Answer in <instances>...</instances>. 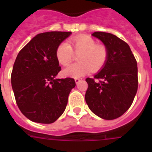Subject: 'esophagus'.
<instances>
[{
    "instance_id": "obj_1",
    "label": "esophagus",
    "mask_w": 152,
    "mask_h": 152,
    "mask_svg": "<svg viewBox=\"0 0 152 152\" xmlns=\"http://www.w3.org/2000/svg\"><path fill=\"white\" fill-rule=\"evenodd\" d=\"M75 83H76V84H79V83L80 82V81H81V80H82V79L81 78H75Z\"/></svg>"
}]
</instances>
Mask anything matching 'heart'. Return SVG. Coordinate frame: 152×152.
<instances>
[{"mask_svg": "<svg viewBox=\"0 0 152 152\" xmlns=\"http://www.w3.org/2000/svg\"><path fill=\"white\" fill-rule=\"evenodd\" d=\"M69 43L62 42L58 45L56 56L58 61L66 66L73 59L75 54L78 55L79 62L71 64L63 70L62 74L65 77L78 78L92 72H97L104 67L109 57L107 46L96 44L92 37L86 35L76 36L70 40ZM73 49L72 50V49Z\"/></svg>", "mask_w": 152, "mask_h": 152, "instance_id": "1", "label": "heart"}]
</instances>
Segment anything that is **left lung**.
<instances>
[{
	"instance_id": "obj_1",
	"label": "left lung",
	"mask_w": 152,
	"mask_h": 152,
	"mask_svg": "<svg viewBox=\"0 0 152 152\" xmlns=\"http://www.w3.org/2000/svg\"><path fill=\"white\" fill-rule=\"evenodd\" d=\"M93 36L107 46V63L94 78L88 77L85 100L96 116L115 119L128 110L138 90L137 61L126 42L113 34L94 32Z\"/></svg>"
}]
</instances>
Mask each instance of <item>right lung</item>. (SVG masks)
I'll use <instances>...</instances> for the list:
<instances>
[{"mask_svg":"<svg viewBox=\"0 0 152 152\" xmlns=\"http://www.w3.org/2000/svg\"><path fill=\"white\" fill-rule=\"evenodd\" d=\"M71 32H47L33 37L20 51L13 64L11 84L20 110L35 123L49 124L64 113L75 87L73 78L56 79L61 67L58 45Z\"/></svg>","mask_w":152,"mask_h":152,"instance_id":"add662e5","label":"right lung"}]
</instances>
